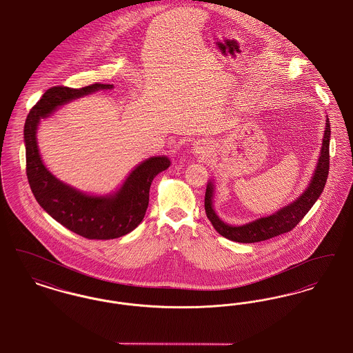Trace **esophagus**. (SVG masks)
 <instances>
[{
    "label": "esophagus",
    "instance_id": "1",
    "mask_svg": "<svg viewBox=\"0 0 353 353\" xmlns=\"http://www.w3.org/2000/svg\"><path fill=\"white\" fill-rule=\"evenodd\" d=\"M210 143L206 141V140H201V141H197L194 144V152L197 154H202V156H206L209 152H210Z\"/></svg>",
    "mask_w": 353,
    "mask_h": 353
}]
</instances>
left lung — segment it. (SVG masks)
<instances>
[{
    "instance_id": "obj_1",
    "label": "left lung",
    "mask_w": 353,
    "mask_h": 353,
    "mask_svg": "<svg viewBox=\"0 0 353 353\" xmlns=\"http://www.w3.org/2000/svg\"><path fill=\"white\" fill-rule=\"evenodd\" d=\"M330 137H331V127H330V120L327 118L319 163L315 170V174L310 183V186L298 200H295L288 206H285L283 209H281L279 212H276L275 214L269 217L256 219L242 226H232L225 223L223 221L219 219V216L213 210V206H212L213 184L209 183L205 193V212L208 219L214 226V229L222 236L230 241L241 242V243L261 242V241H266L270 238L291 232L310 212V209L319 199L325 186L328 170H330Z\"/></svg>"
}]
</instances>
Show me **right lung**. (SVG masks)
Returning a JSON list of instances; mask_svg holds the SVG:
<instances>
[{
	"label": "right lung",
	"mask_w": 353,
	"mask_h": 353,
	"mask_svg": "<svg viewBox=\"0 0 353 353\" xmlns=\"http://www.w3.org/2000/svg\"><path fill=\"white\" fill-rule=\"evenodd\" d=\"M101 88H112V84L51 87L30 110L23 130L26 174L35 200L52 219L87 239H114L132 232L145 216L153 179L170 165L165 156L151 157L132 170L115 194L107 197L81 193L57 180L45 168L35 137L39 120L49 117L58 105Z\"/></svg>",
	"instance_id": "right-lung-1"
}]
</instances>
